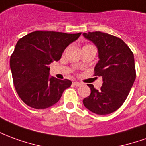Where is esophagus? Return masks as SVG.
<instances>
[{
    "mask_svg": "<svg viewBox=\"0 0 146 146\" xmlns=\"http://www.w3.org/2000/svg\"><path fill=\"white\" fill-rule=\"evenodd\" d=\"M73 84L76 87H79V86L81 85V83L80 82H77V81H75V82H73Z\"/></svg>",
    "mask_w": 146,
    "mask_h": 146,
    "instance_id": "34e87169",
    "label": "esophagus"
}]
</instances>
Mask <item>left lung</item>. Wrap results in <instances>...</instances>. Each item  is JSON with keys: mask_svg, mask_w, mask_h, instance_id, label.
I'll return each instance as SVG.
<instances>
[{"mask_svg": "<svg viewBox=\"0 0 146 146\" xmlns=\"http://www.w3.org/2000/svg\"><path fill=\"white\" fill-rule=\"evenodd\" d=\"M83 36L98 49L99 60L95 67V76L102 79L100 90L88 84L91 94L83 103L95 114H110L122 106L135 82L134 54L121 39L109 33L96 31L84 33Z\"/></svg>", "mask_w": 146, "mask_h": 146, "instance_id": "left-lung-1", "label": "left lung"}]
</instances>
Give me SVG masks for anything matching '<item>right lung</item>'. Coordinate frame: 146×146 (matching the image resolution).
<instances>
[{"instance_id":"1","label":"right lung","mask_w":146,"mask_h":146,"mask_svg":"<svg viewBox=\"0 0 146 146\" xmlns=\"http://www.w3.org/2000/svg\"><path fill=\"white\" fill-rule=\"evenodd\" d=\"M80 34L34 31L19 40L10 58V67L16 92L24 103L42 110L58 102L72 82L50 76L48 66L59 60L67 46Z\"/></svg>"}]
</instances>
